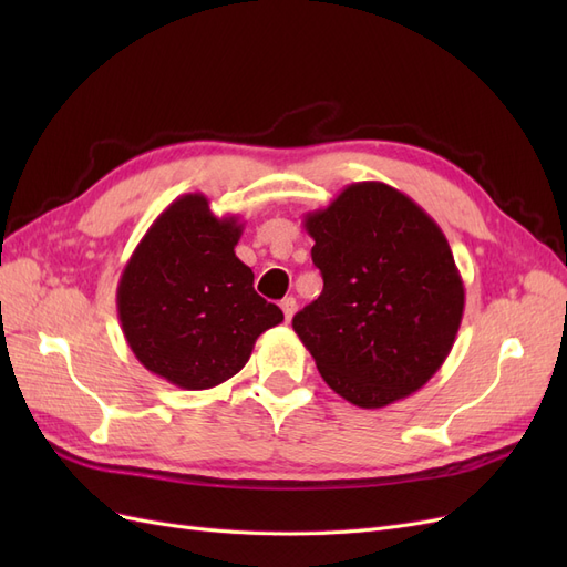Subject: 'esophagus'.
I'll return each instance as SVG.
<instances>
[{
  "mask_svg": "<svg viewBox=\"0 0 567 567\" xmlns=\"http://www.w3.org/2000/svg\"><path fill=\"white\" fill-rule=\"evenodd\" d=\"M296 298H284L281 300V310H284V317H286V321H290L293 319V315H296Z\"/></svg>",
  "mask_w": 567,
  "mask_h": 567,
  "instance_id": "esophagus-1",
  "label": "esophagus"
}]
</instances>
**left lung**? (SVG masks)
Here are the masks:
<instances>
[{
  "label": "left lung",
  "instance_id": "obj_1",
  "mask_svg": "<svg viewBox=\"0 0 567 567\" xmlns=\"http://www.w3.org/2000/svg\"><path fill=\"white\" fill-rule=\"evenodd\" d=\"M302 225L323 290L293 331L321 379L362 409L421 390L450 357L466 305L437 221L398 188L357 182Z\"/></svg>",
  "mask_w": 567,
  "mask_h": 567
}]
</instances>
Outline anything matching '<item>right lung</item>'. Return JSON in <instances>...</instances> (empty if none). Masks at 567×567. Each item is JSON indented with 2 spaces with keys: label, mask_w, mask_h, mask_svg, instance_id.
<instances>
[{
  "label": "right lung",
  "mask_w": 567,
  "mask_h": 567,
  "mask_svg": "<svg viewBox=\"0 0 567 567\" xmlns=\"http://www.w3.org/2000/svg\"><path fill=\"white\" fill-rule=\"evenodd\" d=\"M238 215L217 217L203 194L173 200L117 281V317L140 364L182 390H208L246 367L255 340L284 321L255 293L234 248Z\"/></svg>",
  "instance_id": "right-lung-1"
}]
</instances>
